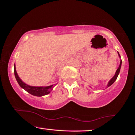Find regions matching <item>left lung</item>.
Masks as SVG:
<instances>
[{
  "label": "left lung",
  "instance_id": "8db88e82",
  "mask_svg": "<svg viewBox=\"0 0 135 135\" xmlns=\"http://www.w3.org/2000/svg\"><path fill=\"white\" fill-rule=\"evenodd\" d=\"M118 56H119V57L120 58V55L119 53H118ZM122 59H120V64L119 67H118V68H117V71H116L115 74V75H114V77L110 80L109 81L108 83V84H107V88L110 86L111 85V84H113L114 83V81H115L116 80V79H117V77H118V74H119V73H120V68H121V66H122Z\"/></svg>",
  "mask_w": 135,
  "mask_h": 135
}]
</instances>
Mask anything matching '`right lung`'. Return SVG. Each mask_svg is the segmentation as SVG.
Returning <instances> with one entry per match:
<instances>
[{
    "mask_svg": "<svg viewBox=\"0 0 135 135\" xmlns=\"http://www.w3.org/2000/svg\"><path fill=\"white\" fill-rule=\"evenodd\" d=\"M14 74L16 80L19 85L21 86V88L24 89L25 90L32 95L36 96V97H42V96L49 94L51 92L55 85H56L55 84L48 86H31L28 85L24 83L18 76L17 71H16L15 64H14Z\"/></svg>",
    "mask_w": 135,
    "mask_h": 135,
    "instance_id": "1",
    "label": "right lung"
}]
</instances>
